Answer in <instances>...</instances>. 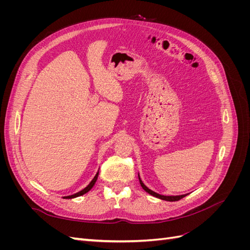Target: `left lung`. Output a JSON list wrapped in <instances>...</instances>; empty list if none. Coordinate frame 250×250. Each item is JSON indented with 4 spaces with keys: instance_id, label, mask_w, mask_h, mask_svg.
I'll list each match as a JSON object with an SVG mask.
<instances>
[{
    "instance_id": "left-lung-1",
    "label": "left lung",
    "mask_w": 250,
    "mask_h": 250,
    "mask_svg": "<svg viewBox=\"0 0 250 250\" xmlns=\"http://www.w3.org/2000/svg\"><path fill=\"white\" fill-rule=\"evenodd\" d=\"M139 179H140V184H141V186H142V188H144V190H145L148 194L152 195V196H154V197L160 198V199H162V200H166V201H178V200H180L181 198L186 197V196L188 195V194H186V195H178V196H165V195L157 194V193L153 192L152 190H150V188H148L145 185H144V183L142 181L140 175H139Z\"/></svg>"
}]
</instances>
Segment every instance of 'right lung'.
Segmentation results:
<instances>
[{
	"instance_id": "1",
	"label": "right lung",
	"mask_w": 250,
	"mask_h": 250,
	"mask_svg": "<svg viewBox=\"0 0 250 250\" xmlns=\"http://www.w3.org/2000/svg\"><path fill=\"white\" fill-rule=\"evenodd\" d=\"M98 175H99V171L97 172V174L95 175V177L93 178V180L90 181L89 183V185L86 187V188H83L82 191H80V192H78V193H76V194H74V195H70V196H65V197H63V198H65V199H72V198H75V197H79V196H81V195H83V194H85V193H87L90 188H92L94 186H95V184H96V181H97V178H98Z\"/></svg>"
}]
</instances>
